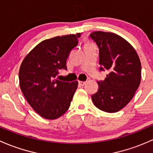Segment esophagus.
Returning <instances> with one entry per match:
<instances>
[{
  "label": "esophagus",
  "instance_id": "obj_1",
  "mask_svg": "<svg viewBox=\"0 0 153 153\" xmlns=\"http://www.w3.org/2000/svg\"><path fill=\"white\" fill-rule=\"evenodd\" d=\"M86 82H84V81H79V85L80 86H84L85 85Z\"/></svg>",
  "mask_w": 153,
  "mask_h": 153
}]
</instances>
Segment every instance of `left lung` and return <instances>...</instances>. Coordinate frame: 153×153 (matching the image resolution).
<instances>
[{
  "label": "left lung",
  "mask_w": 153,
  "mask_h": 153,
  "mask_svg": "<svg viewBox=\"0 0 153 153\" xmlns=\"http://www.w3.org/2000/svg\"><path fill=\"white\" fill-rule=\"evenodd\" d=\"M90 37L99 47L100 70L109 72L105 80L98 82V91L91 99L101 111L116 113L130 102L139 87L140 59L133 47L118 34L98 31Z\"/></svg>",
  "instance_id": "left-lung-1"
}]
</instances>
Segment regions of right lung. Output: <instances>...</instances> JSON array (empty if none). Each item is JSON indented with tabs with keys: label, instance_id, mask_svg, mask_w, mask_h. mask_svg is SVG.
Here are the masks:
<instances>
[{
	"label": "right lung",
	"instance_id": "add662e5",
	"mask_svg": "<svg viewBox=\"0 0 153 153\" xmlns=\"http://www.w3.org/2000/svg\"><path fill=\"white\" fill-rule=\"evenodd\" d=\"M79 37V33L43 40L22 62L20 89L33 110L45 119H57L70 107L78 82L59 81L56 76L59 69H67V58Z\"/></svg>",
	"mask_w": 153,
	"mask_h": 153
}]
</instances>
